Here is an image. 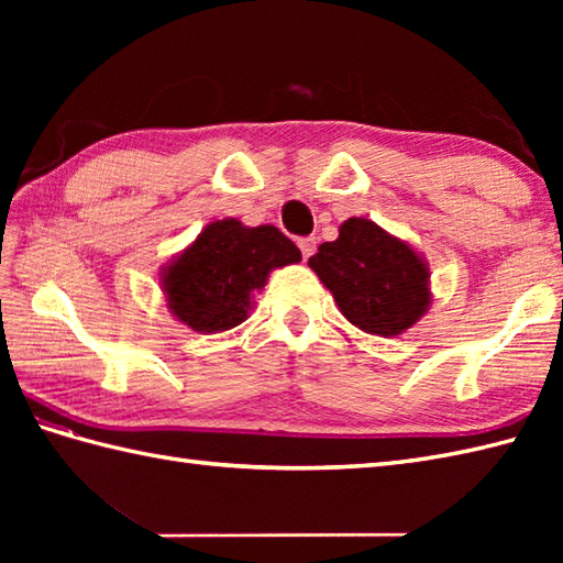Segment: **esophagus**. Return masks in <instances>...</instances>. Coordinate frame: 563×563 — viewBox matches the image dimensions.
<instances>
[{"mask_svg": "<svg viewBox=\"0 0 563 563\" xmlns=\"http://www.w3.org/2000/svg\"><path fill=\"white\" fill-rule=\"evenodd\" d=\"M297 246H300V251H302V258H309L317 249V239L314 236H302L300 242H297Z\"/></svg>", "mask_w": 563, "mask_h": 563, "instance_id": "obj_1", "label": "esophagus"}]
</instances>
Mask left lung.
Wrapping results in <instances>:
<instances>
[{"label": "left lung", "mask_w": 563, "mask_h": 563, "mask_svg": "<svg viewBox=\"0 0 563 563\" xmlns=\"http://www.w3.org/2000/svg\"><path fill=\"white\" fill-rule=\"evenodd\" d=\"M341 314L365 333L399 336L430 307V268L404 239L365 218H349L336 242L307 261Z\"/></svg>", "instance_id": "left-lung-1"}]
</instances>
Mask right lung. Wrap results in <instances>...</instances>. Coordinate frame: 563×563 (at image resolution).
Segmentation results:
<instances>
[{"instance_id": "right-lung-1", "label": "right lung", "mask_w": 563, "mask_h": 563, "mask_svg": "<svg viewBox=\"0 0 563 563\" xmlns=\"http://www.w3.org/2000/svg\"><path fill=\"white\" fill-rule=\"evenodd\" d=\"M302 261L278 227H246L236 218L214 220L162 268L169 312L198 333L242 324L271 271Z\"/></svg>"}]
</instances>
